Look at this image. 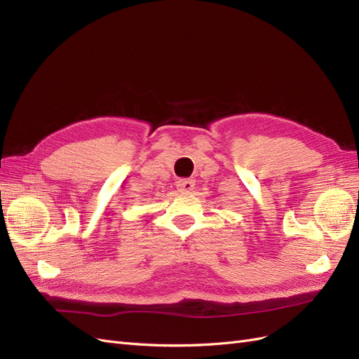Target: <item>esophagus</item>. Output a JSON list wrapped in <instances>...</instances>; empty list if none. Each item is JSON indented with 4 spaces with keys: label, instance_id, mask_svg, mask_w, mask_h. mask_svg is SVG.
<instances>
[{
    "label": "esophagus",
    "instance_id": "1",
    "mask_svg": "<svg viewBox=\"0 0 359 359\" xmlns=\"http://www.w3.org/2000/svg\"><path fill=\"white\" fill-rule=\"evenodd\" d=\"M194 189V181L193 180H178L177 181V190L180 193H189Z\"/></svg>",
    "mask_w": 359,
    "mask_h": 359
}]
</instances>
